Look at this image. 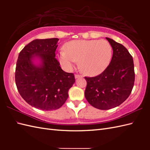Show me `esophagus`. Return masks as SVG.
Instances as JSON below:
<instances>
[{
    "label": "esophagus",
    "mask_w": 150,
    "mask_h": 150,
    "mask_svg": "<svg viewBox=\"0 0 150 150\" xmlns=\"http://www.w3.org/2000/svg\"><path fill=\"white\" fill-rule=\"evenodd\" d=\"M82 76L81 75H77V74H75V79H78V78H79V77H81Z\"/></svg>",
    "instance_id": "34e87169"
}]
</instances>
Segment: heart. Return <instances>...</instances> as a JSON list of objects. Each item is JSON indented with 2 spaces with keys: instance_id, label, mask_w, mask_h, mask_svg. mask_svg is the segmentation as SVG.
Here are the masks:
<instances>
[{
  "instance_id": "heart-1",
  "label": "heart",
  "mask_w": 150,
  "mask_h": 150,
  "mask_svg": "<svg viewBox=\"0 0 150 150\" xmlns=\"http://www.w3.org/2000/svg\"><path fill=\"white\" fill-rule=\"evenodd\" d=\"M64 68L71 69L77 62L86 74L97 75L106 69L112 57V47L106 40H77L66 44L59 53Z\"/></svg>"
}]
</instances>
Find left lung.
<instances>
[{
    "instance_id": "8db88e82",
    "label": "left lung",
    "mask_w": 150,
    "mask_h": 150,
    "mask_svg": "<svg viewBox=\"0 0 150 150\" xmlns=\"http://www.w3.org/2000/svg\"><path fill=\"white\" fill-rule=\"evenodd\" d=\"M113 49L110 64L94 77H84L87 82L85 97L92 106L106 110L115 108L125 101L132 91L135 82L132 56L125 47L106 37Z\"/></svg>"
}]
</instances>
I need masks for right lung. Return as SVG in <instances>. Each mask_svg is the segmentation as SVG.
<instances>
[{
	"instance_id": "obj_1",
	"label": "right lung",
	"mask_w": 150,
	"mask_h": 150,
	"mask_svg": "<svg viewBox=\"0 0 150 150\" xmlns=\"http://www.w3.org/2000/svg\"><path fill=\"white\" fill-rule=\"evenodd\" d=\"M59 40H34L18 55L15 69L17 90L27 103L39 110L60 108L75 82L73 73L64 71L55 58Z\"/></svg>"
}]
</instances>
